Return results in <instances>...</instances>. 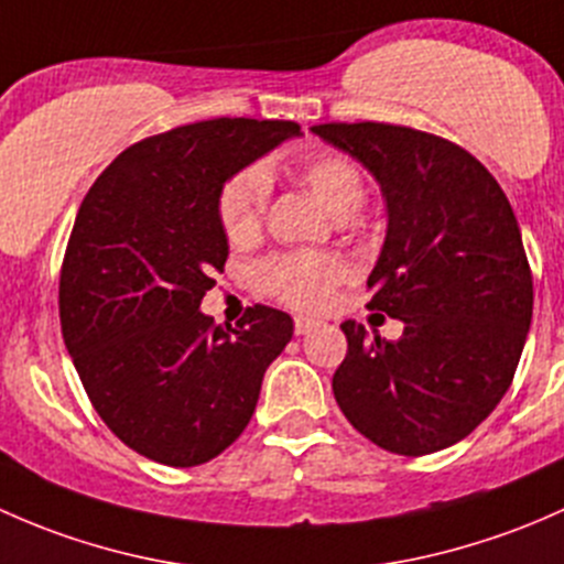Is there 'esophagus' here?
<instances>
[{
	"label": "esophagus",
	"mask_w": 564,
	"mask_h": 564,
	"mask_svg": "<svg viewBox=\"0 0 564 564\" xmlns=\"http://www.w3.org/2000/svg\"><path fill=\"white\" fill-rule=\"evenodd\" d=\"M312 328H317V321H310V317H295V321H293V330H295V336L310 334Z\"/></svg>",
	"instance_id": "34e87169"
}]
</instances>
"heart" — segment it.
I'll use <instances>...</instances> for the list:
<instances>
[{
	"instance_id": "heart-1",
	"label": "heart",
	"mask_w": 564,
	"mask_h": 564,
	"mask_svg": "<svg viewBox=\"0 0 564 564\" xmlns=\"http://www.w3.org/2000/svg\"><path fill=\"white\" fill-rule=\"evenodd\" d=\"M295 182L339 219L356 214L367 195V182L358 162L336 152H321L301 160L295 165ZM265 203H269V178L263 171L243 167L234 173L217 197V217L225 239L234 247L258 239ZM341 280H345L341 260L323 252L274 254L254 269V282L265 295L306 312L323 310Z\"/></svg>"
}]
</instances>
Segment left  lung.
I'll use <instances>...</instances> for the list:
<instances>
[{
    "mask_svg": "<svg viewBox=\"0 0 564 564\" xmlns=\"http://www.w3.org/2000/svg\"><path fill=\"white\" fill-rule=\"evenodd\" d=\"M312 132L380 182L388 234L367 306L404 321L397 341L341 323L336 404L391 454L448 448L505 397L532 323V271L513 208L473 154L432 132L382 121H328Z\"/></svg>",
    "mask_w": 564,
    "mask_h": 564,
    "instance_id": "left-lung-1",
    "label": "left lung"
}]
</instances>
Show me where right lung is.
Returning <instances> with one entry per match:
<instances>
[{
  "label": "right lung",
  "instance_id": "1",
  "mask_svg": "<svg viewBox=\"0 0 564 564\" xmlns=\"http://www.w3.org/2000/svg\"><path fill=\"white\" fill-rule=\"evenodd\" d=\"M299 132L228 116L173 127L124 149L80 203L59 274L62 336L91 408L135 454L195 467L247 429L293 321L254 304L223 328L197 306L228 260L219 189Z\"/></svg>",
  "mask_w": 564,
  "mask_h": 564
}]
</instances>
